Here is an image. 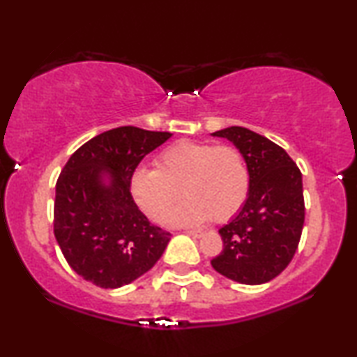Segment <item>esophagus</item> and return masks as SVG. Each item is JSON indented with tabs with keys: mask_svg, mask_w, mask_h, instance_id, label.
<instances>
[{
	"mask_svg": "<svg viewBox=\"0 0 357 357\" xmlns=\"http://www.w3.org/2000/svg\"><path fill=\"white\" fill-rule=\"evenodd\" d=\"M185 234H188V236H192V237H202L203 236V232H199V231H187Z\"/></svg>",
	"mask_w": 357,
	"mask_h": 357,
	"instance_id": "esophagus-1",
	"label": "esophagus"
}]
</instances>
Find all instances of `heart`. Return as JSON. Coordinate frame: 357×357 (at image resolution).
Instances as JSON below:
<instances>
[{
  "label": "heart",
  "mask_w": 357,
  "mask_h": 357,
  "mask_svg": "<svg viewBox=\"0 0 357 357\" xmlns=\"http://www.w3.org/2000/svg\"><path fill=\"white\" fill-rule=\"evenodd\" d=\"M155 169L138 167L130 192L151 221L162 222L180 197L188 199L170 214L172 226H198L231 219L248 197L250 175L234 146L178 141L155 158Z\"/></svg>",
  "instance_id": "heart-1"
}]
</instances>
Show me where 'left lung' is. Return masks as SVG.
<instances>
[{"label": "left lung", "instance_id": "obj_1", "mask_svg": "<svg viewBox=\"0 0 357 357\" xmlns=\"http://www.w3.org/2000/svg\"><path fill=\"white\" fill-rule=\"evenodd\" d=\"M245 159L250 187L241 211L219 229L224 248L211 265L241 284H263L289 265L299 245L305 206L302 174L281 146L243 126L214 131Z\"/></svg>", "mask_w": 357, "mask_h": 357}]
</instances>
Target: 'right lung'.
Segmentation results:
<instances>
[{
    "mask_svg": "<svg viewBox=\"0 0 357 357\" xmlns=\"http://www.w3.org/2000/svg\"><path fill=\"white\" fill-rule=\"evenodd\" d=\"M172 133L120 126L82 144L56 180L53 232L68 265L104 289L149 271L170 232L153 226L136 206L130 178L146 154Z\"/></svg>",
    "mask_w": 357,
    "mask_h": 357,
    "instance_id": "right-lung-1",
    "label": "right lung"
}]
</instances>
